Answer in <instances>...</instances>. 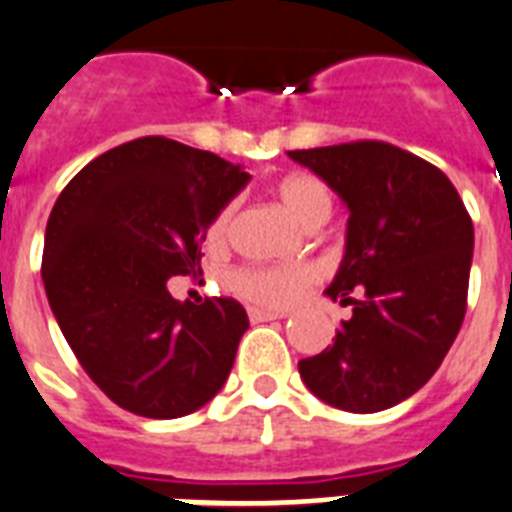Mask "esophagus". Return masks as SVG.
Returning a JSON list of instances; mask_svg holds the SVG:
<instances>
[{
  "mask_svg": "<svg viewBox=\"0 0 512 512\" xmlns=\"http://www.w3.org/2000/svg\"><path fill=\"white\" fill-rule=\"evenodd\" d=\"M248 319L253 324H261V322H272V319H285L282 311H269V308H248Z\"/></svg>",
  "mask_w": 512,
  "mask_h": 512,
  "instance_id": "obj_1",
  "label": "esophagus"
}]
</instances>
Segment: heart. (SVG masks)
I'll list each match as a JSON object with an SVG mask.
<instances>
[{
    "label": "heart",
    "mask_w": 512,
    "mask_h": 512,
    "mask_svg": "<svg viewBox=\"0 0 512 512\" xmlns=\"http://www.w3.org/2000/svg\"><path fill=\"white\" fill-rule=\"evenodd\" d=\"M277 198L290 214H293L303 227L314 230L324 225L332 214V196L327 185L314 175H290L277 185ZM232 211L235 206L227 204L219 209V214L211 219L209 238L211 246H222L230 235ZM319 280L316 266L295 264V266H246L232 274V287L246 301L259 303L269 308H287L303 298L308 287Z\"/></svg>",
    "instance_id": "heart-1"
}]
</instances>
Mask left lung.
Masks as SVG:
<instances>
[{
    "label": "left lung",
    "instance_id": "obj_1",
    "mask_svg": "<svg viewBox=\"0 0 512 512\" xmlns=\"http://www.w3.org/2000/svg\"><path fill=\"white\" fill-rule=\"evenodd\" d=\"M348 206L345 256L327 287L353 306L335 342L298 363L316 398L377 413L418 392L466 316L474 222L455 185L384 141L287 151Z\"/></svg>",
    "mask_w": 512,
    "mask_h": 512
}]
</instances>
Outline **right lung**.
I'll use <instances>...</instances> for the list:
<instances>
[{"label": "right lung", "mask_w": 512, "mask_h": 512, "mask_svg": "<svg viewBox=\"0 0 512 512\" xmlns=\"http://www.w3.org/2000/svg\"><path fill=\"white\" fill-rule=\"evenodd\" d=\"M248 180L211 151L146 135L96 156L59 193L44 238L46 298L80 366L125 411L188 416L230 377L246 308L180 303L167 282L201 272L211 219Z\"/></svg>", "instance_id": "add662e5"}]
</instances>
